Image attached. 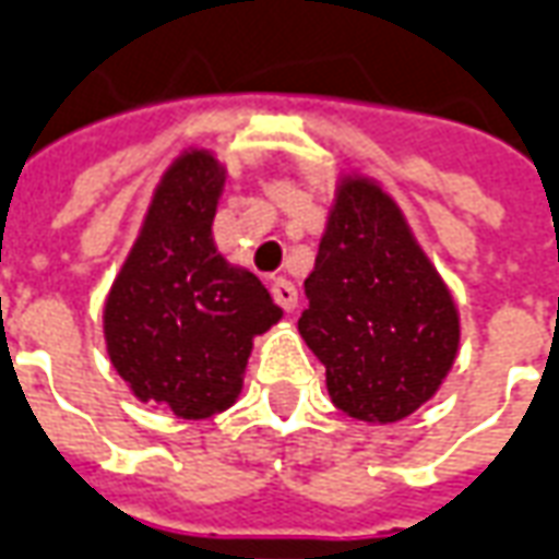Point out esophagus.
I'll return each mask as SVG.
<instances>
[{
	"instance_id": "34e87169",
	"label": "esophagus",
	"mask_w": 559,
	"mask_h": 559,
	"mask_svg": "<svg viewBox=\"0 0 559 559\" xmlns=\"http://www.w3.org/2000/svg\"><path fill=\"white\" fill-rule=\"evenodd\" d=\"M271 292H273V300H276V304H280L286 312H292L295 307H298V288L292 286L286 276H276Z\"/></svg>"
}]
</instances>
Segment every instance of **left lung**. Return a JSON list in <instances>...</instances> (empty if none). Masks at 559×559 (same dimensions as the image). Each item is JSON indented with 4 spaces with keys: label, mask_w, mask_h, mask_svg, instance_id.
I'll use <instances>...</instances> for the list:
<instances>
[{
    "label": "left lung",
    "mask_w": 559,
    "mask_h": 559,
    "mask_svg": "<svg viewBox=\"0 0 559 559\" xmlns=\"http://www.w3.org/2000/svg\"><path fill=\"white\" fill-rule=\"evenodd\" d=\"M298 328L336 409L400 421L437 394L461 324L449 288L391 198L364 177L336 189Z\"/></svg>",
    "instance_id": "left-lung-1"
}]
</instances>
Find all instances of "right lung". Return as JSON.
Returning <instances> with one entry per match:
<instances>
[{"instance_id":"add662e5","label":"right lung","mask_w":559,"mask_h":559,"mask_svg":"<svg viewBox=\"0 0 559 559\" xmlns=\"http://www.w3.org/2000/svg\"><path fill=\"white\" fill-rule=\"evenodd\" d=\"M223 168L189 150L162 177L105 304V340L134 397L210 418L240 394L252 336L280 322L255 273L216 252Z\"/></svg>"}]
</instances>
